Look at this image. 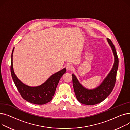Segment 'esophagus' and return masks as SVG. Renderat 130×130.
Returning a JSON list of instances; mask_svg holds the SVG:
<instances>
[{
	"instance_id": "1",
	"label": "esophagus",
	"mask_w": 130,
	"mask_h": 130,
	"mask_svg": "<svg viewBox=\"0 0 130 130\" xmlns=\"http://www.w3.org/2000/svg\"><path fill=\"white\" fill-rule=\"evenodd\" d=\"M73 66L71 64H67L66 65V69L67 71H71L73 70Z\"/></svg>"
}]
</instances>
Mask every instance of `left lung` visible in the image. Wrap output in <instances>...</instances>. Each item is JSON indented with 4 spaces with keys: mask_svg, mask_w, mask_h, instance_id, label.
<instances>
[{
    "mask_svg": "<svg viewBox=\"0 0 130 130\" xmlns=\"http://www.w3.org/2000/svg\"><path fill=\"white\" fill-rule=\"evenodd\" d=\"M115 57L114 64L110 73L97 87L87 89L79 83L76 76L73 74V85L76 97L80 103L86 105L97 104L104 100L112 92L116 81L117 72L118 69L119 59L115 47L111 40L107 38Z\"/></svg>",
    "mask_w": 130,
    "mask_h": 130,
    "instance_id": "1",
    "label": "left lung"
}]
</instances>
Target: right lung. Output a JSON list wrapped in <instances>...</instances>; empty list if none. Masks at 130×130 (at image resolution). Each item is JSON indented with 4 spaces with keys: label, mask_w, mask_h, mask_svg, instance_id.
Listing matches in <instances>:
<instances>
[{
    "label": "right lung",
    "mask_w": 130,
    "mask_h": 130,
    "mask_svg": "<svg viewBox=\"0 0 130 130\" xmlns=\"http://www.w3.org/2000/svg\"><path fill=\"white\" fill-rule=\"evenodd\" d=\"M14 48V47L12 50L11 54V74L12 79L21 97L25 100L33 104L44 105L52 99L60 78L66 71V68H64L51 75L48 79L40 86L34 87L28 86L20 80L14 72L12 62Z\"/></svg>",
    "instance_id": "add662e5"
}]
</instances>
